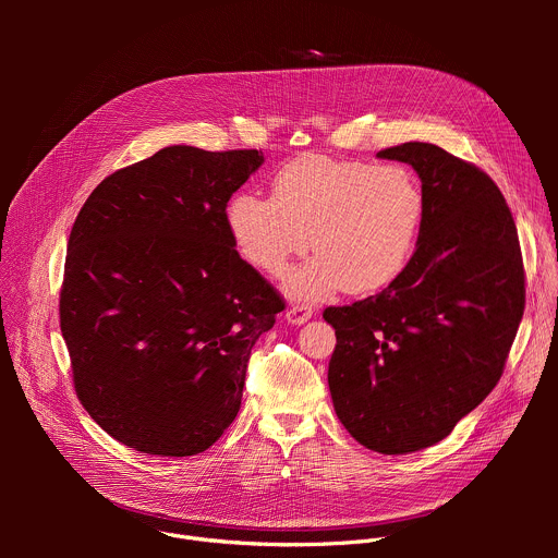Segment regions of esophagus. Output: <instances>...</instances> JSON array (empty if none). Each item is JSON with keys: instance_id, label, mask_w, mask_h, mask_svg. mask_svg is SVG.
<instances>
[{"instance_id": "obj_1", "label": "esophagus", "mask_w": 558, "mask_h": 558, "mask_svg": "<svg viewBox=\"0 0 558 558\" xmlns=\"http://www.w3.org/2000/svg\"><path fill=\"white\" fill-rule=\"evenodd\" d=\"M313 315V306H308V304H291L289 308H287V323H291V325H302V323H306L308 317Z\"/></svg>"}]
</instances>
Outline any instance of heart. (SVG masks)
<instances>
[{
    "label": "heart",
    "instance_id": "obj_1",
    "mask_svg": "<svg viewBox=\"0 0 558 558\" xmlns=\"http://www.w3.org/2000/svg\"><path fill=\"white\" fill-rule=\"evenodd\" d=\"M422 218L424 192L407 168L317 154L287 161L271 179V196L241 194L229 205L238 252L267 276H284L311 233L317 254L287 280L298 300H320L342 287L351 293L388 287L413 256Z\"/></svg>",
    "mask_w": 558,
    "mask_h": 558
}]
</instances>
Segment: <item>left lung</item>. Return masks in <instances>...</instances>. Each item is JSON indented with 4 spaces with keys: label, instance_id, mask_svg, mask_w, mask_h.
<instances>
[{
    "label": "left lung",
    "instance_id": "1",
    "mask_svg": "<svg viewBox=\"0 0 558 558\" xmlns=\"http://www.w3.org/2000/svg\"><path fill=\"white\" fill-rule=\"evenodd\" d=\"M379 158L413 166L424 218L417 247L384 291L327 306L333 407L362 446L381 454L428 448L480 407L504 375L525 308V269L497 183L433 143Z\"/></svg>",
    "mask_w": 558,
    "mask_h": 558
}]
</instances>
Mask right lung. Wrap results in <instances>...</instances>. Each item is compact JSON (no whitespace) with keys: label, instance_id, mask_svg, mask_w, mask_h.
<instances>
[{"label":"right lung","instance_id":"add662e5","mask_svg":"<svg viewBox=\"0 0 558 558\" xmlns=\"http://www.w3.org/2000/svg\"><path fill=\"white\" fill-rule=\"evenodd\" d=\"M258 149L172 145L104 179L78 211L59 293L72 384L117 441L207 450L235 420L282 295L235 252L227 203Z\"/></svg>","mask_w":558,"mask_h":558}]
</instances>
